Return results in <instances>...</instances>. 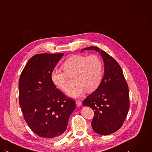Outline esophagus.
Returning a JSON list of instances; mask_svg holds the SVG:
<instances>
[{"mask_svg":"<svg viewBox=\"0 0 152 152\" xmlns=\"http://www.w3.org/2000/svg\"><path fill=\"white\" fill-rule=\"evenodd\" d=\"M76 106L77 107H80L82 105V101L80 100H76Z\"/></svg>","mask_w":152,"mask_h":152,"instance_id":"1","label":"esophagus"}]
</instances>
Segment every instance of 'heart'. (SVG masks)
I'll return each instance as SVG.
<instances>
[{"mask_svg": "<svg viewBox=\"0 0 152 152\" xmlns=\"http://www.w3.org/2000/svg\"><path fill=\"white\" fill-rule=\"evenodd\" d=\"M62 69L64 72L58 70L52 72V80L60 90L67 91L70 88L69 77H75L76 85L68 93L72 97H80L86 91H94L102 79V61L96 55L88 56L79 55L72 56L64 62Z\"/></svg>", "mask_w": 152, "mask_h": 152, "instance_id": "obj_1", "label": "heart"}]
</instances>
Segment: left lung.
Segmentation results:
<instances>
[{
  "mask_svg": "<svg viewBox=\"0 0 152 152\" xmlns=\"http://www.w3.org/2000/svg\"><path fill=\"white\" fill-rule=\"evenodd\" d=\"M94 50L100 53L104 64V75L99 87L83 102V106L94 111L93 130L101 135L118 130L126 119L130 106L129 92L119 64L107 53L91 46L82 50Z\"/></svg>",
  "mask_w": 152,
  "mask_h": 152,
  "instance_id": "obj_1",
  "label": "left lung"
}]
</instances>
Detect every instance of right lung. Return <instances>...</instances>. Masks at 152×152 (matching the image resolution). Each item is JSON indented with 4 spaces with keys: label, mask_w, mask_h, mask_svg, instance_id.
I'll use <instances>...</instances> for the list:
<instances>
[{
    "label": "right lung",
    "mask_w": 152,
    "mask_h": 152,
    "mask_svg": "<svg viewBox=\"0 0 152 152\" xmlns=\"http://www.w3.org/2000/svg\"><path fill=\"white\" fill-rule=\"evenodd\" d=\"M64 53L32 56L19 81V104L31 130L43 139H58L76 107L75 100L56 89L51 75Z\"/></svg>",
    "instance_id": "obj_1"
}]
</instances>
